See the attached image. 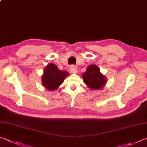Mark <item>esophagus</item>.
Returning <instances> with one entry per match:
<instances>
[{
  "label": "esophagus",
  "mask_w": 147,
  "mask_h": 147,
  "mask_svg": "<svg viewBox=\"0 0 147 147\" xmlns=\"http://www.w3.org/2000/svg\"><path fill=\"white\" fill-rule=\"evenodd\" d=\"M69 70L71 73H76L78 70H77V68L75 65H71L69 67Z\"/></svg>",
  "instance_id": "34e87169"
}]
</instances>
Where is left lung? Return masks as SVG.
I'll use <instances>...</instances> for the list:
<instances>
[{"mask_svg":"<svg viewBox=\"0 0 147 147\" xmlns=\"http://www.w3.org/2000/svg\"><path fill=\"white\" fill-rule=\"evenodd\" d=\"M84 83L92 90H100L106 83V78L96 65L89 66L83 75Z\"/></svg>","mask_w":147,"mask_h":147,"instance_id":"1","label":"left lung"}]
</instances>
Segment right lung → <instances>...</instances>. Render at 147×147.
<instances>
[{"label": "right lung", "instance_id": "1", "mask_svg": "<svg viewBox=\"0 0 147 147\" xmlns=\"http://www.w3.org/2000/svg\"><path fill=\"white\" fill-rule=\"evenodd\" d=\"M69 73L66 71H61L54 64L47 65L42 76L43 85L50 90H55L63 83Z\"/></svg>", "mask_w": 147, "mask_h": 147}]
</instances>
